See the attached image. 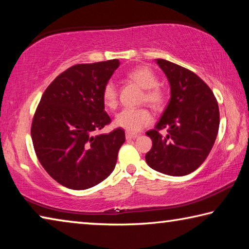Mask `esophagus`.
Segmentation results:
<instances>
[{"mask_svg": "<svg viewBox=\"0 0 249 249\" xmlns=\"http://www.w3.org/2000/svg\"><path fill=\"white\" fill-rule=\"evenodd\" d=\"M137 136H138L137 134H134V133L126 132V140H134V138H136Z\"/></svg>", "mask_w": 249, "mask_h": 249, "instance_id": "34e87169", "label": "esophagus"}]
</instances>
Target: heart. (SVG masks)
<instances>
[{
    "mask_svg": "<svg viewBox=\"0 0 249 249\" xmlns=\"http://www.w3.org/2000/svg\"><path fill=\"white\" fill-rule=\"evenodd\" d=\"M127 77L132 81L146 89L144 100L147 103L153 105L155 107H160L165 103L166 93L161 88L158 86L157 75L150 68L146 66L138 67L130 71ZM102 99L105 107L108 108H115L117 107V90L115 84L112 81L105 83L102 90ZM154 117L149 109L145 107L140 108H124L116 115L115 125L129 133H137L146 126L153 123Z\"/></svg>",
    "mask_w": 249,
    "mask_h": 249,
    "instance_id": "obj_1",
    "label": "heart"
}]
</instances>
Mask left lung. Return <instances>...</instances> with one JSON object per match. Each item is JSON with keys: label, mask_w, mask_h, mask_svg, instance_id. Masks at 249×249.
Listing matches in <instances>:
<instances>
[{"label": "left lung", "mask_w": 249, "mask_h": 249, "mask_svg": "<svg viewBox=\"0 0 249 249\" xmlns=\"http://www.w3.org/2000/svg\"><path fill=\"white\" fill-rule=\"evenodd\" d=\"M157 64L170 83L171 98L154 129L146 135L153 146L145 158L161 174L185 176L197 169L215 142L220 111L212 90L191 70L165 59ZM166 129L162 137L159 132Z\"/></svg>", "instance_id": "8db88e82"}]
</instances>
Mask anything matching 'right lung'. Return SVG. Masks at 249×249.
<instances>
[{
	"mask_svg": "<svg viewBox=\"0 0 249 249\" xmlns=\"http://www.w3.org/2000/svg\"><path fill=\"white\" fill-rule=\"evenodd\" d=\"M119 59L74 65L45 90L32 123L34 149L58 183L73 190L94 187L114 170L125 132L95 134L111 123L102 90Z\"/></svg>",
	"mask_w": 249,
	"mask_h": 249,
	"instance_id": "right-lung-1",
	"label": "right lung"
}]
</instances>
